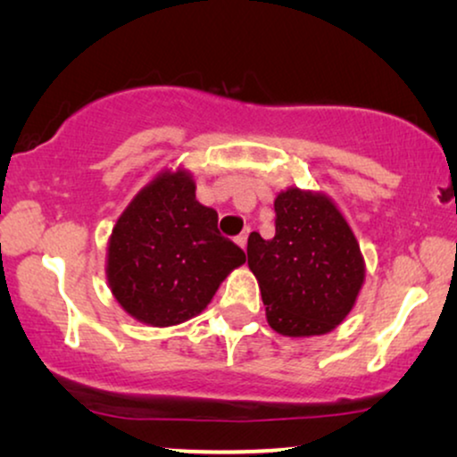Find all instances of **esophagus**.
<instances>
[{"mask_svg": "<svg viewBox=\"0 0 457 457\" xmlns=\"http://www.w3.org/2000/svg\"><path fill=\"white\" fill-rule=\"evenodd\" d=\"M247 233H249V230H245V233H241V235L235 239V243H237V245H239L241 249L247 247Z\"/></svg>", "mask_w": 457, "mask_h": 457, "instance_id": "34e87169", "label": "esophagus"}]
</instances>
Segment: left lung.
I'll return each instance as SVG.
<instances>
[{"instance_id": "8db88e82", "label": "left lung", "mask_w": 457, "mask_h": 457, "mask_svg": "<svg viewBox=\"0 0 457 457\" xmlns=\"http://www.w3.org/2000/svg\"><path fill=\"white\" fill-rule=\"evenodd\" d=\"M277 233L247 239L266 320L283 337L327 335L353 310L366 262L352 227L320 191L289 187L274 199Z\"/></svg>"}]
</instances>
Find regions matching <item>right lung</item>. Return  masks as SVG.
Returning <instances> with one entry per match:
<instances>
[{
	"mask_svg": "<svg viewBox=\"0 0 457 457\" xmlns=\"http://www.w3.org/2000/svg\"><path fill=\"white\" fill-rule=\"evenodd\" d=\"M245 253L218 233V214L195 199L183 166L164 168L118 216L105 277L120 308L147 327H174L208 308Z\"/></svg>",
	"mask_w": 457,
	"mask_h": 457,
	"instance_id": "1",
	"label": "right lung"
}]
</instances>
